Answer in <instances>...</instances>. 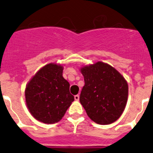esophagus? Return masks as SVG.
I'll return each instance as SVG.
<instances>
[{"instance_id":"34e87169","label":"esophagus","mask_w":153,"mask_h":153,"mask_svg":"<svg viewBox=\"0 0 153 153\" xmlns=\"http://www.w3.org/2000/svg\"><path fill=\"white\" fill-rule=\"evenodd\" d=\"M79 99H80V96L79 95H76V96H75V99L76 101H78L79 100Z\"/></svg>"}]
</instances>
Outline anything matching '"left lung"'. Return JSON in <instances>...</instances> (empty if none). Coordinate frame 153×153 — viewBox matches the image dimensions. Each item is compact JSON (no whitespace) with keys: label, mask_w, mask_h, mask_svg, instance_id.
<instances>
[{"label":"left lung","mask_w":153,"mask_h":153,"mask_svg":"<svg viewBox=\"0 0 153 153\" xmlns=\"http://www.w3.org/2000/svg\"><path fill=\"white\" fill-rule=\"evenodd\" d=\"M85 84L80 102L87 116L96 123L109 125L125 110L128 95L126 80L115 68L104 62L80 68Z\"/></svg>","instance_id":"obj_1"}]
</instances>
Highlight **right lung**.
I'll use <instances>...</instances> for the list:
<instances>
[{
	"label": "right lung",
	"mask_w": 153,
	"mask_h": 153,
	"mask_svg": "<svg viewBox=\"0 0 153 153\" xmlns=\"http://www.w3.org/2000/svg\"><path fill=\"white\" fill-rule=\"evenodd\" d=\"M63 66L48 63L30 78L25 88V102L30 114L45 124L58 123L74 101L69 83L63 77Z\"/></svg>",
	"instance_id": "1"
}]
</instances>
